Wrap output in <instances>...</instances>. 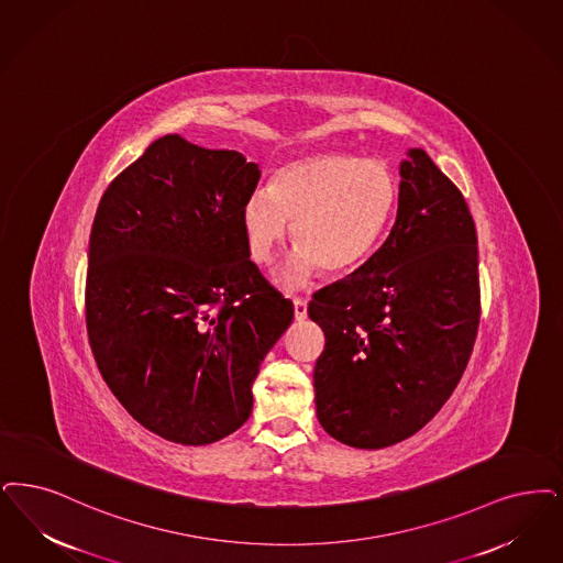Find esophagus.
<instances>
[{
	"mask_svg": "<svg viewBox=\"0 0 563 563\" xmlns=\"http://www.w3.org/2000/svg\"><path fill=\"white\" fill-rule=\"evenodd\" d=\"M292 312H295V320H306L308 316V301L301 297L292 299Z\"/></svg>",
	"mask_w": 563,
	"mask_h": 563,
	"instance_id": "34e87169",
	"label": "esophagus"
}]
</instances>
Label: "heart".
Here are the masks:
<instances>
[{
  "label": "heart",
  "mask_w": 563,
  "mask_h": 563,
  "mask_svg": "<svg viewBox=\"0 0 563 563\" xmlns=\"http://www.w3.org/2000/svg\"><path fill=\"white\" fill-rule=\"evenodd\" d=\"M398 205V180L382 161L343 153L299 158L257 186L241 209L249 255L271 264L292 239L299 247L274 274L283 289H299L318 271L358 268L375 251Z\"/></svg>",
  "instance_id": "obj_1"
}]
</instances>
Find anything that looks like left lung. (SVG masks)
<instances>
[{"label":"left lung","mask_w":563,"mask_h":563,"mask_svg":"<svg viewBox=\"0 0 563 563\" xmlns=\"http://www.w3.org/2000/svg\"><path fill=\"white\" fill-rule=\"evenodd\" d=\"M324 331L316 417L354 449L398 444L449 400L479 324L477 236L461 190L423 148L400 163L396 224L308 306Z\"/></svg>","instance_id":"left-lung-1"}]
</instances>
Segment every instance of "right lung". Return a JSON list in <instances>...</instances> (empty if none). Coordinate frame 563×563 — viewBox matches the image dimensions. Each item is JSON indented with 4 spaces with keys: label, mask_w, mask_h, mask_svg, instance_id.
I'll use <instances>...</instances> for the list:
<instances>
[{
    "label": "right lung",
    "mask_w": 563,
    "mask_h": 563,
    "mask_svg": "<svg viewBox=\"0 0 563 563\" xmlns=\"http://www.w3.org/2000/svg\"><path fill=\"white\" fill-rule=\"evenodd\" d=\"M260 167L178 134L155 140L102 195L86 320L117 400L161 438L202 446L241 428L292 303L249 260L241 209Z\"/></svg>",
    "instance_id": "1"
}]
</instances>
